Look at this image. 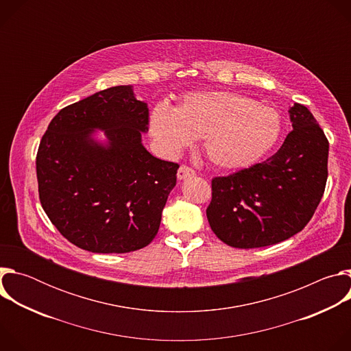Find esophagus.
Masks as SVG:
<instances>
[{
  "label": "esophagus",
  "mask_w": 351,
  "mask_h": 351,
  "mask_svg": "<svg viewBox=\"0 0 351 351\" xmlns=\"http://www.w3.org/2000/svg\"><path fill=\"white\" fill-rule=\"evenodd\" d=\"M194 175H195L194 169H191V168L187 167V165H182V167L178 169V179H179V180H184V179L193 178Z\"/></svg>",
  "instance_id": "34e87169"
}]
</instances>
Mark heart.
<instances>
[{
    "instance_id": "heart-1",
    "label": "heart",
    "mask_w": 351,
    "mask_h": 351,
    "mask_svg": "<svg viewBox=\"0 0 351 351\" xmlns=\"http://www.w3.org/2000/svg\"><path fill=\"white\" fill-rule=\"evenodd\" d=\"M149 132L164 154L173 156L203 137L207 158L226 171L260 162L282 132L278 111L230 91L187 94L176 108L164 103L149 117Z\"/></svg>"
}]
</instances>
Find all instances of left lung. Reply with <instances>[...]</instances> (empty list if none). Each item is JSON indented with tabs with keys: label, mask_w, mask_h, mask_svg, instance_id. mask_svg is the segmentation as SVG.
<instances>
[{
	"label": "left lung",
	"mask_w": 351,
	"mask_h": 351,
	"mask_svg": "<svg viewBox=\"0 0 351 351\" xmlns=\"http://www.w3.org/2000/svg\"><path fill=\"white\" fill-rule=\"evenodd\" d=\"M293 130L261 164L213 179L207 218L228 245L276 244L303 230L313 218L328 179L329 143L307 107L289 110Z\"/></svg>",
	"instance_id": "1"
}]
</instances>
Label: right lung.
I'll use <instances>...</instances> for the list:
<instances>
[{
    "instance_id": "1",
    "label": "right lung",
    "mask_w": 351,
    "mask_h": 351,
    "mask_svg": "<svg viewBox=\"0 0 351 351\" xmlns=\"http://www.w3.org/2000/svg\"><path fill=\"white\" fill-rule=\"evenodd\" d=\"M101 130L106 142L95 138ZM148 107L132 86L98 91L49 122L36 158L43 210L79 248L122 254L156 237L179 165L141 143Z\"/></svg>"
}]
</instances>
